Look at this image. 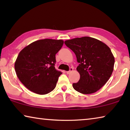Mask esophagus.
<instances>
[{"label":"esophagus","mask_w":130,"mask_h":130,"mask_svg":"<svg viewBox=\"0 0 130 130\" xmlns=\"http://www.w3.org/2000/svg\"><path fill=\"white\" fill-rule=\"evenodd\" d=\"M73 68H70L69 70V71H67V74H69L70 72H72V71H73Z\"/></svg>","instance_id":"esophagus-1"}]
</instances>
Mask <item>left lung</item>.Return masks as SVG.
<instances>
[{
    "label": "left lung",
    "instance_id": "1",
    "mask_svg": "<svg viewBox=\"0 0 130 130\" xmlns=\"http://www.w3.org/2000/svg\"><path fill=\"white\" fill-rule=\"evenodd\" d=\"M76 54L79 65L77 70L80 80L73 84V88L83 94H91L105 84L113 70L115 58L111 49L104 43L89 37L65 41Z\"/></svg>",
    "mask_w": 130,
    "mask_h": 130
}]
</instances>
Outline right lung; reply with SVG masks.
<instances>
[{
  "label": "right lung",
  "mask_w": 130,
  "mask_h": 130,
  "mask_svg": "<svg viewBox=\"0 0 130 130\" xmlns=\"http://www.w3.org/2000/svg\"><path fill=\"white\" fill-rule=\"evenodd\" d=\"M63 44L61 39H41L20 52L15 62V70L19 80L28 89L45 94L56 88L62 74L54 67L56 54Z\"/></svg>",
  "instance_id": "add662e5"
}]
</instances>
